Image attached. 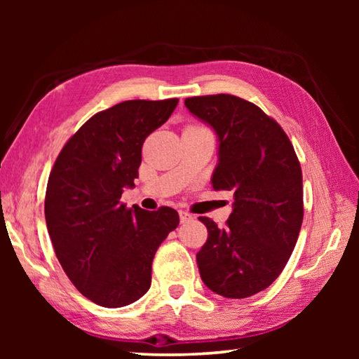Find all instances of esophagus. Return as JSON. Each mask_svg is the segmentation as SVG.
Returning a JSON list of instances; mask_svg holds the SVG:
<instances>
[{
    "label": "esophagus",
    "mask_w": 359,
    "mask_h": 359,
    "mask_svg": "<svg viewBox=\"0 0 359 359\" xmlns=\"http://www.w3.org/2000/svg\"><path fill=\"white\" fill-rule=\"evenodd\" d=\"M179 217H180V223H188V222L193 220V215L188 214V212H185V210H180Z\"/></svg>",
    "instance_id": "esophagus-1"
}]
</instances>
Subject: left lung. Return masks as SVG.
Listing matches in <instances>:
<instances>
[{
	"label": "left lung",
	"mask_w": 359,
	"mask_h": 359,
	"mask_svg": "<svg viewBox=\"0 0 359 359\" xmlns=\"http://www.w3.org/2000/svg\"><path fill=\"white\" fill-rule=\"evenodd\" d=\"M185 106L217 133L212 187L234 193L226 226L199 217L209 233L196 255L199 274L220 296L257 294L280 276L299 236V160L282 126L253 102L220 93L187 98Z\"/></svg>",
	"instance_id": "obj_1"
}]
</instances>
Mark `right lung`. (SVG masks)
<instances>
[{
  "label": "right lung",
  "mask_w": 359,
  "mask_h": 359,
  "mask_svg": "<svg viewBox=\"0 0 359 359\" xmlns=\"http://www.w3.org/2000/svg\"><path fill=\"white\" fill-rule=\"evenodd\" d=\"M179 100H131L95 114L60 151L46 191V223L66 276L98 306H128L147 293L151 261L179 226L177 210L120 203L135 187L142 144Z\"/></svg>",
  "instance_id": "right-lung-1"
}]
</instances>
